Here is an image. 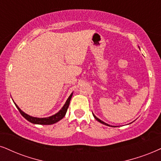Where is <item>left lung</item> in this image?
<instances>
[{
  "label": "left lung",
  "mask_w": 161,
  "mask_h": 161,
  "mask_svg": "<svg viewBox=\"0 0 161 161\" xmlns=\"http://www.w3.org/2000/svg\"><path fill=\"white\" fill-rule=\"evenodd\" d=\"M139 48H140V47H139ZM93 117H94V118H95L96 119H97V121L99 122V123H101L102 124H103V125H108V126H111V127H115V126H114V125H108V123H105V122H103V120H101L100 119H99L98 117H96V116H95L94 114H93Z\"/></svg>",
  "instance_id": "left-lung-1"
}]
</instances>
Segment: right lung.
<instances>
[{"mask_svg": "<svg viewBox=\"0 0 161 161\" xmlns=\"http://www.w3.org/2000/svg\"><path fill=\"white\" fill-rule=\"evenodd\" d=\"M74 93V92H73ZM73 93L69 96V97L67 99L66 103H64V105H63V107L59 110V111H58L56 114H55L50 116V117H44V118H39V117H32V116H30L27 114L24 113L22 110L17 105H15L16 108H17L19 112L21 113V114L23 116V117L25 118L26 120H28L30 123H33V124H38V125H51V124H54L58 122L61 119H62L63 117H64L66 114L67 111H68V108L69 107V105H70V99L72 98V96H73ZM14 102V101H13Z\"/></svg>", "mask_w": 161, "mask_h": 161, "instance_id": "right-lung-1", "label": "right lung"}]
</instances>
